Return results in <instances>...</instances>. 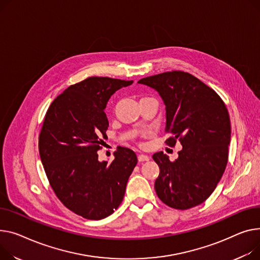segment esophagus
<instances>
[{
  "label": "esophagus",
  "instance_id": "34e87169",
  "mask_svg": "<svg viewBox=\"0 0 260 260\" xmlns=\"http://www.w3.org/2000/svg\"><path fill=\"white\" fill-rule=\"evenodd\" d=\"M149 159L150 158L146 154H139V155H138V161H139V162H145V161H148Z\"/></svg>",
  "mask_w": 260,
  "mask_h": 260
}]
</instances>
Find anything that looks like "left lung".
Returning <instances> with one entry per match:
<instances>
[{
	"label": "left lung",
	"instance_id": "left-lung-1",
	"mask_svg": "<svg viewBox=\"0 0 260 260\" xmlns=\"http://www.w3.org/2000/svg\"><path fill=\"white\" fill-rule=\"evenodd\" d=\"M161 96L166 110V140L183 146L171 162L163 151L152 159L160 167L154 182L159 199L171 208L185 210L208 199L228 162L231 125L228 110L214 90L193 75L172 71L138 81Z\"/></svg>",
	"mask_w": 260,
	"mask_h": 260
}]
</instances>
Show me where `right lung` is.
Here are the masks:
<instances>
[{"label": "right lung", "instance_id": "1", "mask_svg": "<svg viewBox=\"0 0 260 260\" xmlns=\"http://www.w3.org/2000/svg\"><path fill=\"white\" fill-rule=\"evenodd\" d=\"M133 82L89 77L69 86L47 111L39 139L44 169L60 202L84 218L98 220L118 208L137 165L126 147H118L112 163L100 162L97 153L109 126L107 103Z\"/></svg>", "mask_w": 260, "mask_h": 260}]
</instances>
